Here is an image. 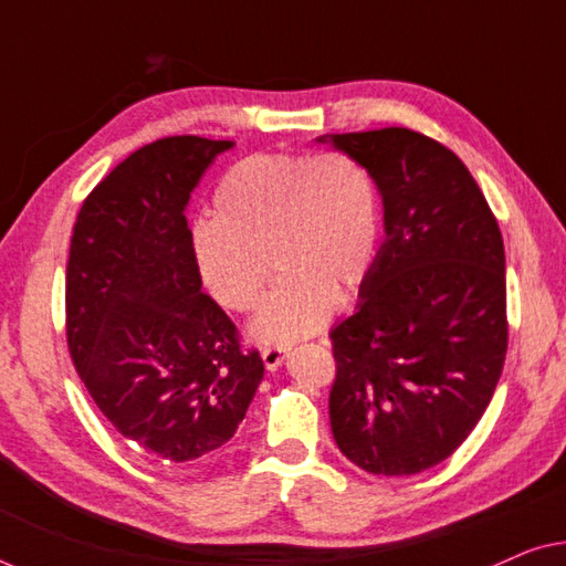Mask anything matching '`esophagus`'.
I'll return each instance as SVG.
<instances>
[{"label":"esophagus","mask_w":566,"mask_h":566,"mask_svg":"<svg viewBox=\"0 0 566 566\" xmlns=\"http://www.w3.org/2000/svg\"><path fill=\"white\" fill-rule=\"evenodd\" d=\"M262 355V363H265L268 370H275L277 366H283L285 355H289V350L285 347H265V350L260 353Z\"/></svg>","instance_id":"esophagus-1"}]
</instances>
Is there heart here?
Instances as JSON below:
<instances>
[{"mask_svg":"<svg viewBox=\"0 0 566 566\" xmlns=\"http://www.w3.org/2000/svg\"><path fill=\"white\" fill-rule=\"evenodd\" d=\"M216 221L192 229V262L216 304L258 308L273 252L283 277L250 324L262 345H291L329 319L374 273L381 203L358 161L343 154H254L227 169L213 190Z\"/></svg>","mask_w":566,"mask_h":566,"instance_id":"heart-1","label":"heart"}]
</instances>
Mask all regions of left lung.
Returning a JSON list of instances; mask_svg holds the SVG:
<instances>
[{
  "instance_id": "1",
  "label": "left lung",
  "mask_w": 566,
  "mask_h": 566,
  "mask_svg": "<svg viewBox=\"0 0 566 566\" xmlns=\"http://www.w3.org/2000/svg\"><path fill=\"white\" fill-rule=\"evenodd\" d=\"M366 169L386 239L358 308L329 332L332 436L355 467L409 476L482 420L507 353L505 247L467 165L409 128L316 138Z\"/></svg>"
}]
</instances>
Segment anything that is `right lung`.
Masks as SVG:
<instances>
[{
	"mask_svg": "<svg viewBox=\"0 0 566 566\" xmlns=\"http://www.w3.org/2000/svg\"><path fill=\"white\" fill-rule=\"evenodd\" d=\"M234 142L169 136L123 159L76 216L66 265L69 353L123 438L165 463L211 459L265 374L203 293L185 219Z\"/></svg>",
	"mask_w": 566,
	"mask_h": 566,
	"instance_id": "1",
	"label": "right lung"
}]
</instances>
